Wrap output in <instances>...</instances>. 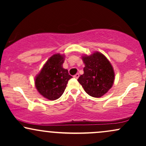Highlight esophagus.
<instances>
[{"mask_svg": "<svg viewBox=\"0 0 146 146\" xmlns=\"http://www.w3.org/2000/svg\"><path fill=\"white\" fill-rule=\"evenodd\" d=\"M79 76H80V75H79V73H77V74H75L74 76H73V78H75V79H78L79 78Z\"/></svg>", "mask_w": 146, "mask_h": 146, "instance_id": "esophagus-1", "label": "esophagus"}]
</instances>
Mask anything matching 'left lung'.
Returning a JSON list of instances; mask_svg holds the SVG:
<instances>
[{
  "instance_id": "1",
  "label": "left lung",
  "mask_w": 146,
  "mask_h": 146,
  "mask_svg": "<svg viewBox=\"0 0 146 146\" xmlns=\"http://www.w3.org/2000/svg\"><path fill=\"white\" fill-rule=\"evenodd\" d=\"M85 66L84 74L78 81L87 94L100 98L111 88L115 80L113 66L105 56L95 52L90 56H82Z\"/></svg>"
}]
</instances>
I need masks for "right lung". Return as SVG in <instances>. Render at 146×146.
Masks as SVG:
<instances>
[{"mask_svg": "<svg viewBox=\"0 0 146 146\" xmlns=\"http://www.w3.org/2000/svg\"><path fill=\"white\" fill-rule=\"evenodd\" d=\"M64 62V55H53L44 64L35 79L38 91L47 100L60 98L64 92L68 80L72 78L68 70L62 67Z\"/></svg>", "mask_w": 146, "mask_h": 146, "instance_id": "right-lung-1", "label": "right lung"}]
</instances>
